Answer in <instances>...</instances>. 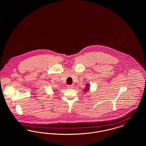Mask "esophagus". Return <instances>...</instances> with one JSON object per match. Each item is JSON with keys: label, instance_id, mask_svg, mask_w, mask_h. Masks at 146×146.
Segmentation results:
<instances>
[{"label": "esophagus", "instance_id": "esophagus-1", "mask_svg": "<svg viewBox=\"0 0 146 146\" xmlns=\"http://www.w3.org/2000/svg\"><path fill=\"white\" fill-rule=\"evenodd\" d=\"M67 88H73V85H68V86H67Z\"/></svg>", "mask_w": 146, "mask_h": 146}]
</instances>
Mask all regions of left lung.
<instances>
[{"mask_svg": "<svg viewBox=\"0 0 146 146\" xmlns=\"http://www.w3.org/2000/svg\"><path fill=\"white\" fill-rule=\"evenodd\" d=\"M89 89H90V85H89V84H86V87H85V88L84 89V92H88L90 90Z\"/></svg>", "mask_w": 146, "mask_h": 146, "instance_id": "1", "label": "left lung"}]
</instances>
